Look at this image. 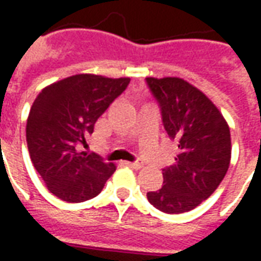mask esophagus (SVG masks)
I'll return each mask as SVG.
<instances>
[{"mask_svg": "<svg viewBox=\"0 0 261 261\" xmlns=\"http://www.w3.org/2000/svg\"><path fill=\"white\" fill-rule=\"evenodd\" d=\"M127 166H130V168H134V169H140L142 168V162L141 161H134V162H125Z\"/></svg>", "mask_w": 261, "mask_h": 261, "instance_id": "obj_1", "label": "esophagus"}]
</instances>
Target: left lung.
Listing matches in <instances>:
<instances>
[{
  "mask_svg": "<svg viewBox=\"0 0 261 261\" xmlns=\"http://www.w3.org/2000/svg\"><path fill=\"white\" fill-rule=\"evenodd\" d=\"M169 138L177 142L176 164L162 169L164 186L147 193L166 214L187 213L211 196L230 162L226 121L201 91L180 78H147Z\"/></svg>",
  "mask_w": 261,
  "mask_h": 261,
  "instance_id": "8db88e82",
  "label": "left lung"
}]
</instances>
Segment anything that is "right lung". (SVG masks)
I'll return each mask as SVG.
<instances>
[{"mask_svg":"<svg viewBox=\"0 0 261 261\" xmlns=\"http://www.w3.org/2000/svg\"><path fill=\"white\" fill-rule=\"evenodd\" d=\"M128 84L130 78L80 74L37 95L28 117L26 142L35 169L54 196L67 202L91 200L113 175V164L81 151L80 145Z\"/></svg>","mask_w":261,"mask_h":261,"instance_id":"1","label":"right lung"}]
</instances>
